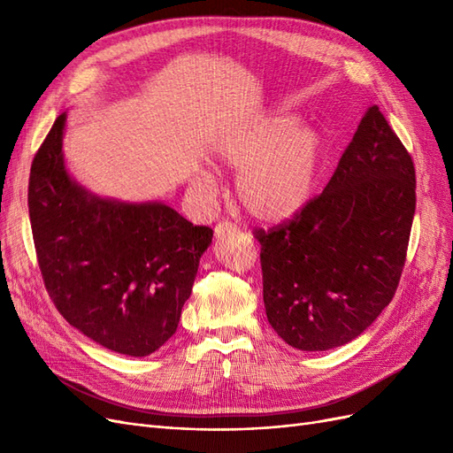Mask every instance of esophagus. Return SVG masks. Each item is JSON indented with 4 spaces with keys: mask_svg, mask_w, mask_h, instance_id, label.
I'll list each match as a JSON object with an SVG mask.
<instances>
[{
    "mask_svg": "<svg viewBox=\"0 0 453 453\" xmlns=\"http://www.w3.org/2000/svg\"><path fill=\"white\" fill-rule=\"evenodd\" d=\"M234 232H240V228L236 225H232L228 221H223V223H219L215 226V238H223V236H228V234H234Z\"/></svg>",
    "mask_w": 453,
    "mask_h": 453,
    "instance_id": "34e87169",
    "label": "esophagus"
}]
</instances>
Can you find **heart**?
Returning <instances> with one entry per match:
<instances>
[{"instance_id":"obj_1","label":"heart","mask_w":453,"mask_h":453,"mask_svg":"<svg viewBox=\"0 0 453 453\" xmlns=\"http://www.w3.org/2000/svg\"><path fill=\"white\" fill-rule=\"evenodd\" d=\"M217 160L238 170L236 195L260 221H285L311 200L321 164V138L296 127L287 113L265 115L228 134L215 147ZM195 183L211 188L215 175L200 172Z\"/></svg>"}]
</instances>
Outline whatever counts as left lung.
Segmentation results:
<instances>
[{
  "label": "left lung",
  "instance_id": "1",
  "mask_svg": "<svg viewBox=\"0 0 453 453\" xmlns=\"http://www.w3.org/2000/svg\"><path fill=\"white\" fill-rule=\"evenodd\" d=\"M416 211L412 157L368 107L321 195L258 228L266 318L287 344L325 351L357 338L395 296Z\"/></svg>",
  "mask_w": 453,
  "mask_h": 453
}]
</instances>
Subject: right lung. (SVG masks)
<instances>
[{
    "label": "right lung",
    "instance_id": "1",
    "mask_svg": "<svg viewBox=\"0 0 453 453\" xmlns=\"http://www.w3.org/2000/svg\"><path fill=\"white\" fill-rule=\"evenodd\" d=\"M62 113L32 162L37 263L64 319L107 349L143 357L168 342L213 230L160 202L94 196L64 166Z\"/></svg>",
    "mask_w": 453,
    "mask_h": 453
}]
</instances>
